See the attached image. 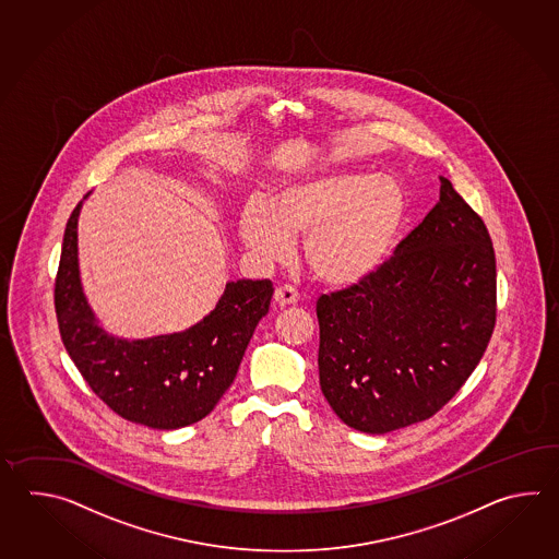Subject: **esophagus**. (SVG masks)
<instances>
[{
	"label": "esophagus",
	"instance_id": "esophagus-1",
	"mask_svg": "<svg viewBox=\"0 0 559 559\" xmlns=\"http://www.w3.org/2000/svg\"><path fill=\"white\" fill-rule=\"evenodd\" d=\"M274 299L277 306L285 308V306H294V304H297V301H299V294H297L292 285H280V287L275 289Z\"/></svg>",
	"mask_w": 559,
	"mask_h": 559
}]
</instances>
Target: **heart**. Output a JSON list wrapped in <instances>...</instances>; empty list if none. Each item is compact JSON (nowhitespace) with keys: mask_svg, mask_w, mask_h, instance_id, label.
I'll list each match as a JSON object with an SVG mask.
<instances>
[{"mask_svg":"<svg viewBox=\"0 0 559 559\" xmlns=\"http://www.w3.org/2000/svg\"><path fill=\"white\" fill-rule=\"evenodd\" d=\"M405 215L404 188L390 176L323 171L280 186L270 203H246L238 234L262 263L282 262L294 238L306 236L304 255L313 275L333 287H352L390 260Z\"/></svg>","mask_w":559,"mask_h":559,"instance_id":"obj_1","label":"heart"}]
</instances>
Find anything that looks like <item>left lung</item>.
Wrapping results in <instances>:
<instances>
[{
	"label": "left lung",
	"mask_w": 559,
	"mask_h": 559,
	"mask_svg": "<svg viewBox=\"0 0 559 559\" xmlns=\"http://www.w3.org/2000/svg\"><path fill=\"white\" fill-rule=\"evenodd\" d=\"M440 202L364 284L318 299L321 392L345 426L390 433L440 412L496 325L481 217L440 176Z\"/></svg>",
	"instance_id": "left-lung-1"
}]
</instances>
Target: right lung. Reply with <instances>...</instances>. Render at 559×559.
<instances>
[{
	"instance_id": "1",
	"label": "right lung",
	"mask_w": 559,
	"mask_h": 559,
	"mask_svg": "<svg viewBox=\"0 0 559 559\" xmlns=\"http://www.w3.org/2000/svg\"><path fill=\"white\" fill-rule=\"evenodd\" d=\"M82 205L68 219L56 277L61 342L75 368L95 395L128 421L154 429L200 421L236 380L255 325L270 309L274 284L227 282L215 308L188 330L143 340L118 337L99 323L85 297L78 258Z\"/></svg>"
}]
</instances>
